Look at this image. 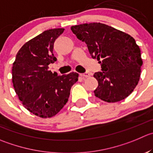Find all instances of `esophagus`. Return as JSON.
<instances>
[{
	"label": "esophagus",
	"instance_id": "1",
	"mask_svg": "<svg viewBox=\"0 0 153 153\" xmlns=\"http://www.w3.org/2000/svg\"><path fill=\"white\" fill-rule=\"evenodd\" d=\"M81 77H84V78H88V77L90 76V74L89 72H84V73H81L80 74Z\"/></svg>",
	"mask_w": 153,
	"mask_h": 153
}]
</instances>
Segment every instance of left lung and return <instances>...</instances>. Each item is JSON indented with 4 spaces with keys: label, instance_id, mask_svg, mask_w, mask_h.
Returning a JSON list of instances; mask_svg holds the SVG:
<instances>
[{
    "label": "left lung",
    "instance_id": "obj_1",
    "mask_svg": "<svg viewBox=\"0 0 153 153\" xmlns=\"http://www.w3.org/2000/svg\"><path fill=\"white\" fill-rule=\"evenodd\" d=\"M71 30L101 63L102 72L93 75L99 84L95 96L107 102H120L129 96L137 85L143 64L134 38L102 23L75 25Z\"/></svg>",
    "mask_w": 153,
    "mask_h": 153
}]
</instances>
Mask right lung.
Returning <instances> with one entry per match:
<instances>
[{"label": "right lung", "instance_id": "1", "mask_svg": "<svg viewBox=\"0 0 153 153\" xmlns=\"http://www.w3.org/2000/svg\"><path fill=\"white\" fill-rule=\"evenodd\" d=\"M63 31L50 29L33 38L18 51L13 65L16 94L25 108L42 118L51 117L63 108L78 79L76 72L57 75L48 69L57 60L53 54L54 42Z\"/></svg>", "mask_w": 153, "mask_h": 153}]
</instances>
